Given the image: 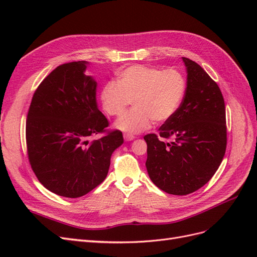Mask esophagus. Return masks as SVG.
<instances>
[{
	"label": "esophagus",
	"instance_id": "obj_1",
	"mask_svg": "<svg viewBox=\"0 0 257 257\" xmlns=\"http://www.w3.org/2000/svg\"><path fill=\"white\" fill-rule=\"evenodd\" d=\"M123 137H124V141H125V142H131V141H133V139L135 138L133 135L127 134V133H124Z\"/></svg>",
	"mask_w": 257,
	"mask_h": 257
}]
</instances>
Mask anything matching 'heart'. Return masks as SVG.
Segmentation results:
<instances>
[{"label": "heart", "mask_w": 257, "mask_h": 257, "mask_svg": "<svg viewBox=\"0 0 257 257\" xmlns=\"http://www.w3.org/2000/svg\"><path fill=\"white\" fill-rule=\"evenodd\" d=\"M185 92V79L176 69L132 65L118 74V81H109L100 90V103L109 115L122 114L115 125L127 133H141L151 121L160 124L169 120L180 106Z\"/></svg>", "instance_id": "obj_1"}]
</instances>
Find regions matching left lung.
Instances as JSON below:
<instances>
[{
  "label": "left lung",
  "mask_w": 257,
  "mask_h": 257,
  "mask_svg": "<svg viewBox=\"0 0 257 257\" xmlns=\"http://www.w3.org/2000/svg\"><path fill=\"white\" fill-rule=\"evenodd\" d=\"M182 59L188 72L182 103L158 135L144 137L148 174L159 189L173 195H188L204 186L221 165L227 144L219 85L196 62Z\"/></svg>",
  "instance_id": "1"
}]
</instances>
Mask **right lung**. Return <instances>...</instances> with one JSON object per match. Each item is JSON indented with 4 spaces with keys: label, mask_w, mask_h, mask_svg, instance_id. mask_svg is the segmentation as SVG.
<instances>
[{
    "label": "right lung",
    "mask_w": 257,
    "mask_h": 257,
    "mask_svg": "<svg viewBox=\"0 0 257 257\" xmlns=\"http://www.w3.org/2000/svg\"><path fill=\"white\" fill-rule=\"evenodd\" d=\"M85 62L59 65L35 90L26 123L31 168L46 189L77 198L95 189L108 174L122 132L108 130L96 105V82L83 74ZM100 135L96 141L89 138Z\"/></svg>",
    "instance_id": "obj_1"
}]
</instances>
